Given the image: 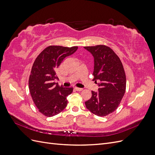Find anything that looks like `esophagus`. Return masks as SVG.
Returning a JSON list of instances; mask_svg holds the SVG:
<instances>
[{"label": "esophagus", "mask_w": 155, "mask_h": 155, "mask_svg": "<svg viewBox=\"0 0 155 155\" xmlns=\"http://www.w3.org/2000/svg\"><path fill=\"white\" fill-rule=\"evenodd\" d=\"M75 90L77 91H81L83 90V89L81 88H78V87H75Z\"/></svg>", "instance_id": "34e87169"}]
</instances>
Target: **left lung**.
Returning a JSON list of instances; mask_svg holds the SVG:
<instances>
[{"label": "left lung", "mask_w": 155, "mask_h": 155, "mask_svg": "<svg viewBox=\"0 0 155 155\" xmlns=\"http://www.w3.org/2000/svg\"><path fill=\"white\" fill-rule=\"evenodd\" d=\"M94 58L93 80L98 83V92L92 91L85 105L92 113L105 116L117 109L125 94L126 76L120 59L105 45L85 46Z\"/></svg>", "instance_id": "obj_1"}]
</instances>
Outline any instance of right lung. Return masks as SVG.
I'll return each instance as SVG.
<instances>
[{
  "label": "right lung",
  "instance_id": "obj_1",
  "mask_svg": "<svg viewBox=\"0 0 155 155\" xmlns=\"http://www.w3.org/2000/svg\"><path fill=\"white\" fill-rule=\"evenodd\" d=\"M78 46L64 47L51 45L45 48L33 64L28 81L32 100L41 114L51 117L67 107V96L73 88H64L54 82L58 78L55 71L63 60L74 54Z\"/></svg>",
  "mask_w": 155,
  "mask_h": 155
}]
</instances>
